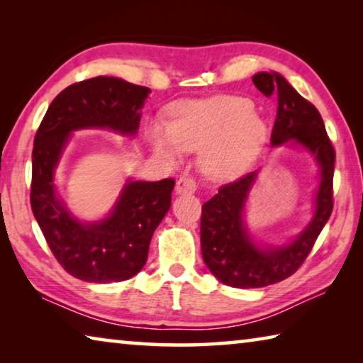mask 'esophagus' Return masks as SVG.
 <instances>
[{
    "instance_id": "34e87169",
    "label": "esophagus",
    "mask_w": 363,
    "mask_h": 363,
    "mask_svg": "<svg viewBox=\"0 0 363 363\" xmlns=\"http://www.w3.org/2000/svg\"><path fill=\"white\" fill-rule=\"evenodd\" d=\"M196 190V182L194 177L190 176H182L181 179L176 182V194H194Z\"/></svg>"
}]
</instances>
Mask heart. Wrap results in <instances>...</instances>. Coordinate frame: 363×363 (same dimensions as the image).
<instances>
[{"label": "heart", "mask_w": 363, "mask_h": 363, "mask_svg": "<svg viewBox=\"0 0 363 363\" xmlns=\"http://www.w3.org/2000/svg\"><path fill=\"white\" fill-rule=\"evenodd\" d=\"M253 110V102L237 96L181 102L171 108L168 125L152 121L147 136L155 150L168 158H177L182 149H203L200 164L205 174L232 179L267 139V128Z\"/></svg>", "instance_id": "heart-1"}]
</instances>
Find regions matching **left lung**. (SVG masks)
<instances>
[{"instance_id": "1", "label": "left lung", "mask_w": 363, "mask_h": 363, "mask_svg": "<svg viewBox=\"0 0 363 363\" xmlns=\"http://www.w3.org/2000/svg\"><path fill=\"white\" fill-rule=\"evenodd\" d=\"M253 83L264 96H274L277 101L270 143L275 147L293 140L309 150L320 167V186L311 224L291 243L279 248L257 247L243 224V206L257 171L220 186L218 194L201 206L203 261L214 277L235 288H261L293 275L309 256L333 211L336 153L318 110L279 73H256Z\"/></svg>"}]
</instances>
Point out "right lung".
Listing matches in <instances>:
<instances>
[{
	"mask_svg": "<svg viewBox=\"0 0 363 363\" xmlns=\"http://www.w3.org/2000/svg\"><path fill=\"white\" fill-rule=\"evenodd\" d=\"M150 89L113 77L70 84L51 102L32 152L30 205L54 257L73 277L93 284L131 279L144 267L157 225L171 206L174 179L128 181L110 216L83 224L54 190V169L72 131L108 128L138 133Z\"/></svg>",
	"mask_w": 363,
	"mask_h": 363,
	"instance_id": "obj_1",
	"label": "right lung"
}]
</instances>
